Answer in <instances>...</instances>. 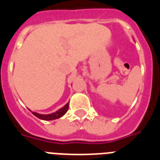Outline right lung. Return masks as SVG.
<instances>
[{"mask_svg": "<svg viewBox=\"0 0 160 160\" xmlns=\"http://www.w3.org/2000/svg\"><path fill=\"white\" fill-rule=\"evenodd\" d=\"M69 103L67 102L64 107H62V108H60L59 110H58L57 111H55V112L51 113V114H39V113L37 112H33V111H31L30 110L29 111L32 113L33 115H35L36 117H38V118H40L42 120H46V121H49V120H54L57 119V118H61V117H62L66 112H67L68 109H69Z\"/></svg>", "mask_w": 160, "mask_h": 160, "instance_id": "add662e5", "label": "right lung"}]
</instances>
